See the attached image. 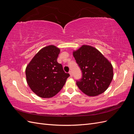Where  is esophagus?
<instances>
[{
	"label": "esophagus",
	"mask_w": 134,
	"mask_h": 134,
	"mask_svg": "<svg viewBox=\"0 0 134 134\" xmlns=\"http://www.w3.org/2000/svg\"><path fill=\"white\" fill-rule=\"evenodd\" d=\"M69 73L70 74V76H71V77H72V71H71V70L69 71Z\"/></svg>",
	"instance_id": "1"
}]
</instances>
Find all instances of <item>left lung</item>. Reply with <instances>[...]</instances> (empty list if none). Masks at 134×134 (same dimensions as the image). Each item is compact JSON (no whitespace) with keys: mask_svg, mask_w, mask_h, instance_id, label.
<instances>
[{"mask_svg":"<svg viewBox=\"0 0 134 134\" xmlns=\"http://www.w3.org/2000/svg\"><path fill=\"white\" fill-rule=\"evenodd\" d=\"M82 71V78L76 85L84 94L94 97L107 90L113 77V66L95 47L84 44L72 52Z\"/></svg>","mask_w":134,"mask_h":134,"instance_id":"left-lung-1","label":"left lung"}]
</instances>
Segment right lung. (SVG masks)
<instances>
[{"instance_id": "1", "label": "right lung", "mask_w": 134, "mask_h": 134, "mask_svg": "<svg viewBox=\"0 0 134 134\" xmlns=\"http://www.w3.org/2000/svg\"><path fill=\"white\" fill-rule=\"evenodd\" d=\"M60 48L48 45L40 50L26 68V80L34 93L40 97L51 98L60 91L70 76L57 62Z\"/></svg>"}]
</instances>
